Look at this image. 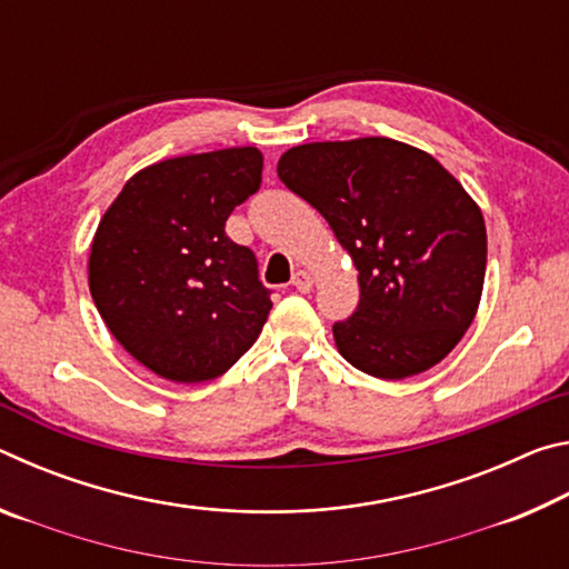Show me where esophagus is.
<instances>
[{
  "mask_svg": "<svg viewBox=\"0 0 569 569\" xmlns=\"http://www.w3.org/2000/svg\"><path fill=\"white\" fill-rule=\"evenodd\" d=\"M293 286H296L301 293H308V291H311V288H313V276L308 273V271H298V273L293 276Z\"/></svg>",
  "mask_w": 569,
  "mask_h": 569,
  "instance_id": "34e87169",
  "label": "esophagus"
}]
</instances>
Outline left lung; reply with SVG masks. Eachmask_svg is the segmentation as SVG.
<instances>
[{
    "instance_id": "obj_1",
    "label": "left lung",
    "mask_w": 569,
    "mask_h": 569,
    "mask_svg": "<svg viewBox=\"0 0 569 569\" xmlns=\"http://www.w3.org/2000/svg\"><path fill=\"white\" fill-rule=\"evenodd\" d=\"M278 178L311 203L359 271L336 349L377 379H407L461 341L481 301L487 228L451 172L407 142L356 138L286 150Z\"/></svg>"
}]
</instances>
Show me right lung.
Here are the masks:
<instances>
[{"label": "right lung", "mask_w": 569, "mask_h": 569, "mask_svg": "<svg viewBox=\"0 0 569 569\" xmlns=\"http://www.w3.org/2000/svg\"><path fill=\"white\" fill-rule=\"evenodd\" d=\"M258 148L152 162L94 230L88 283L110 333L152 373L198 383L226 373L261 333L271 298L253 250L226 236L261 188Z\"/></svg>", "instance_id": "obj_1"}]
</instances>
